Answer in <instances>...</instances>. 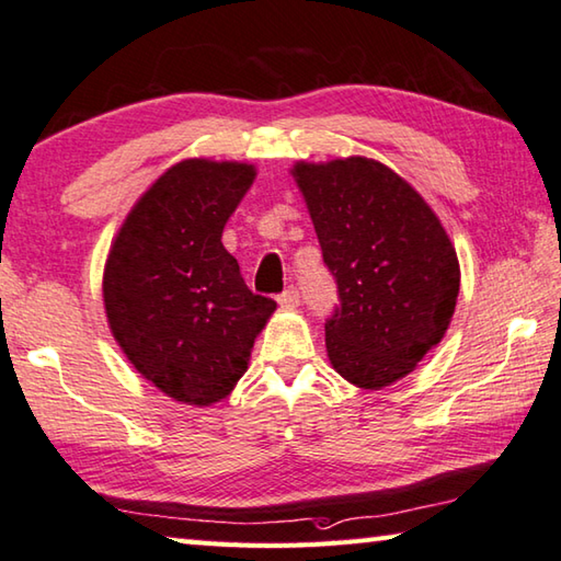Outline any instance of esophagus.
<instances>
[{"label": "esophagus", "mask_w": 561, "mask_h": 561, "mask_svg": "<svg viewBox=\"0 0 561 561\" xmlns=\"http://www.w3.org/2000/svg\"><path fill=\"white\" fill-rule=\"evenodd\" d=\"M278 302L283 308H298L300 306V293H298V288H288L286 293H283V296L278 298Z\"/></svg>", "instance_id": "34e87169"}]
</instances>
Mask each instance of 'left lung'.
Masks as SVG:
<instances>
[{
  "label": "left lung",
  "mask_w": 561,
  "mask_h": 561,
  "mask_svg": "<svg viewBox=\"0 0 561 561\" xmlns=\"http://www.w3.org/2000/svg\"><path fill=\"white\" fill-rule=\"evenodd\" d=\"M293 180L337 280L332 369L359 389L404 379L444 340L460 265L444 224L404 176L369 157L296 162Z\"/></svg>",
  "instance_id": "1"
}]
</instances>
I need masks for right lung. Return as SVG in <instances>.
Segmentation results:
<instances>
[{"label": "right lung", "instance_id": "obj_1", "mask_svg": "<svg viewBox=\"0 0 561 561\" xmlns=\"http://www.w3.org/2000/svg\"><path fill=\"white\" fill-rule=\"evenodd\" d=\"M253 180L249 162L172 164L135 202L107 253V328L127 362L182 404L211 407L231 394L275 310L245 288L221 243Z\"/></svg>", "mask_w": 561, "mask_h": 561}]
</instances>
